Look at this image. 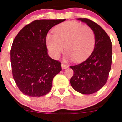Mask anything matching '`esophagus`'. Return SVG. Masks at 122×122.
<instances>
[{
	"label": "esophagus",
	"mask_w": 122,
	"mask_h": 122,
	"mask_svg": "<svg viewBox=\"0 0 122 122\" xmlns=\"http://www.w3.org/2000/svg\"><path fill=\"white\" fill-rule=\"evenodd\" d=\"M61 66H62V69H66V68H68V67H69V66L68 65H66V64H64V63H62V64H61Z\"/></svg>",
	"instance_id": "esophagus-1"
}]
</instances>
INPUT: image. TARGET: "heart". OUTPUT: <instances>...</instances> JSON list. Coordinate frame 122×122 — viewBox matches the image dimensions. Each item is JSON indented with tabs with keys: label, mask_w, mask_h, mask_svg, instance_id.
Listing matches in <instances>:
<instances>
[{
	"label": "heart",
	"mask_w": 122,
	"mask_h": 122,
	"mask_svg": "<svg viewBox=\"0 0 122 122\" xmlns=\"http://www.w3.org/2000/svg\"><path fill=\"white\" fill-rule=\"evenodd\" d=\"M46 42L54 58H58L66 46L68 58L80 62L87 58L93 50L95 35L89 26L71 21L58 25L54 34L47 36Z\"/></svg>",
	"instance_id": "heart-1"
}]
</instances>
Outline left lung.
Instances as JSON below:
<instances>
[{"instance_id": "1", "label": "left lung", "mask_w": 122, "mask_h": 122, "mask_svg": "<svg viewBox=\"0 0 122 122\" xmlns=\"http://www.w3.org/2000/svg\"><path fill=\"white\" fill-rule=\"evenodd\" d=\"M94 31L95 45L91 54L79 64L70 66L73 75L70 80L72 86L79 93L92 94L106 84L112 63V43L110 38L102 28L90 19L79 18Z\"/></svg>"}]
</instances>
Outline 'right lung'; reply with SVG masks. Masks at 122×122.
Wrapping results in <instances>:
<instances>
[{
    "instance_id": "right-lung-1",
    "label": "right lung",
    "mask_w": 122,
    "mask_h": 122,
    "mask_svg": "<svg viewBox=\"0 0 122 122\" xmlns=\"http://www.w3.org/2000/svg\"><path fill=\"white\" fill-rule=\"evenodd\" d=\"M65 19H38L25 26L14 40L11 49L12 77L23 94L46 95L53 79L62 70L61 63L47 54L46 36L53 26Z\"/></svg>"
}]
</instances>
